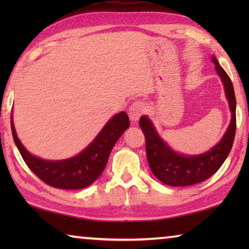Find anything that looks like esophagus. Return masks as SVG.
<instances>
[{
  "mask_svg": "<svg viewBox=\"0 0 249 249\" xmlns=\"http://www.w3.org/2000/svg\"><path fill=\"white\" fill-rule=\"evenodd\" d=\"M145 112H146V107L144 103L140 102V101H138V102H134L132 105H130L128 109V115H129L130 121L137 122Z\"/></svg>",
  "mask_w": 249,
  "mask_h": 249,
  "instance_id": "1",
  "label": "esophagus"
}]
</instances>
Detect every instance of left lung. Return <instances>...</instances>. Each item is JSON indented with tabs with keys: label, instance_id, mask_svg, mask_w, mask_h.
Instances as JSON below:
<instances>
[{
	"label": "left lung",
	"instance_id": "obj_1",
	"mask_svg": "<svg viewBox=\"0 0 249 249\" xmlns=\"http://www.w3.org/2000/svg\"><path fill=\"white\" fill-rule=\"evenodd\" d=\"M217 74L220 75L229 100L231 120L224 136L217 145L197 156H184L172 150L156 132L147 116H142L140 125L145 135L146 155L154 176L162 183L172 187H187L209 179L220 169L233 146L236 132V98L231 79L224 69L212 57Z\"/></svg>",
	"mask_w": 249,
	"mask_h": 249
}]
</instances>
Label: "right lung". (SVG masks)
I'll return each instance as SVG.
<instances>
[{
    "instance_id": "obj_1",
    "label": "right lung",
    "mask_w": 249,
    "mask_h": 249,
    "mask_svg": "<svg viewBox=\"0 0 249 249\" xmlns=\"http://www.w3.org/2000/svg\"><path fill=\"white\" fill-rule=\"evenodd\" d=\"M11 127L15 145L34 174L50 187L74 190L88 187L101 176L113 146L124 130L129 127V119L125 112L113 116L82 153L73 158L58 161H49L29 154L19 142L12 119Z\"/></svg>"
}]
</instances>
